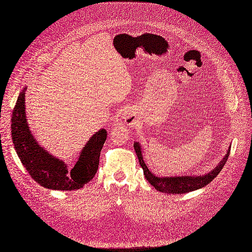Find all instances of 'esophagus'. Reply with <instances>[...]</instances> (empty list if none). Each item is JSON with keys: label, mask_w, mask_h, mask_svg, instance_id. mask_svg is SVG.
I'll use <instances>...</instances> for the list:
<instances>
[{"label": "esophagus", "mask_w": 252, "mask_h": 252, "mask_svg": "<svg viewBox=\"0 0 252 252\" xmlns=\"http://www.w3.org/2000/svg\"><path fill=\"white\" fill-rule=\"evenodd\" d=\"M123 119L125 120V121L127 122V123H133V117L131 116V114H129V113H124L123 114Z\"/></svg>", "instance_id": "esophagus-1"}]
</instances>
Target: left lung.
I'll list each match as a JSON object with an SVG mask.
<instances>
[{
  "mask_svg": "<svg viewBox=\"0 0 252 252\" xmlns=\"http://www.w3.org/2000/svg\"><path fill=\"white\" fill-rule=\"evenodd\" d=\"M133 146H134V150L138 158L139 164L141 166V168L143 169V174H145L147 181L157 190L162 191V193H167V194H186V193H189V191L196 190L207 186L209 183L212 182V179L214 177H217L218 174L220 172L226 160L229 159L230 151H231V146H230L226 151V154L224 155V157L217 165V167L205 174L193 175V176L183 175V176L160 177L154 174L148 168V166L145 163V160H143V157H142V151H141L139 142L135 141Z\"/></svg>",
  "mask_w": 252,
  "mask_h": 252,
  "instance_id": "obj_1",
  "label": "left lung"
}]
</instances>
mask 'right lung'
<instances>
[{"instance_id": "1", "label": "right lung", "mask_w": 252, "mask_h": 252, "mask_svg": "<svg viewBox=\"0 0 252 252\" xmlns=\"http://www.w3.org/2000/svg\"><path fill=\"white\" fill-rule=\"evenodd\" d=\"M26 90L19 93L11 119V134L14 149L33 181L49 189L75 190L90 182L97 172L100 151L105 142V129L95 132L79 153L73 168L41 147L32 135L26 115Z\"/></svg>"}]
</instances>
